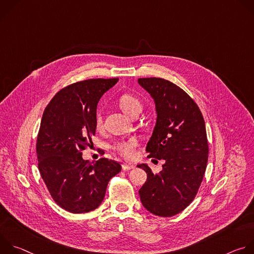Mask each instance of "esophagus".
I'll use <instances>...</instances> for the list:
<instances>
[{
	"mask_svg": "<svg viewBox=\"0 0 254 254\" xmlns=\"http://www.w3.org/2000/svg\"><path fill=\"white\" fill-rule=\"evenodd\" d=\"M131 169H134V166H133V165L127 164V163L123 165V170H124V171H128V170H131Z\"/></svg>",
	"mask_w": 254,
	"mask_h": 254,
	"instance_id": "esophagus-1",
	"label": "esophagus"
}]
</instances>
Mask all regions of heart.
Returning a JSON list of instances; mask_svg holds the SVG:
<instances>
[{"label": "heart", "mask_w": 254, "mask_h": 254, "mask_svg": "<svg viewBox=\"0 0 254 254\" xmlns=\"http://www.w3.org/2000/svg\"><path fill=\"white\" fill-rule=\"evenodd\" d=\"M119 104H120V107L122 108V111L129 117L135 113H139L141 110L140 100L134 95L128 94V93H125L120 97ZM95 126L98 128L101 127L102 126V117L99 113H97L95 116ZM136 146H137V141L134 138H130L128 140H122L117 142L114 146V149L124 158L127 160H131L135 156Z\"/></svg>", "instance_id": "heart-1"}]
</instances>
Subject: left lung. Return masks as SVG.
<instances>
[{
	"label": "left lung",
	"instance_id": "8db88e82",
	"mask_svg": "<svg viewBox=\"0 0 254 254\" xmlns=\"http://www.w3.org/2000/svg\"><path fill=\"white\" fill-rule=\"evenodd\" d=\"M156 103L157 123L147 144L148 158L165 160L163 170L154 174L147 164V182L139 189L141 204L151 213L171 217L194 200L206 171L208 140L205 122L196 102L173 82L138 78Z\"/></svg>",
	"mask_w": 254,
	"mask_h": 254
}]
</instances>
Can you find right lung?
Wrapping results in <instances>:
<instances>
[{"instance_id": "obj_1", "label": "right lung", "mask_w": 254, "mask_h": 254, "mask_svg": "<svg viewBox=\"0 0 254 254\" xmlns=\"http://www.w3.org/2000/svg\"><path fill=\"white\" fill-rule=\"evenodd\" d=\"M119 78L87 79L59 90L43 113L36 143L38 168L53 200L71 213H86L102 202L119 162L82 159L95 134L96 107Z\"/></svg>"}]
</instances>
